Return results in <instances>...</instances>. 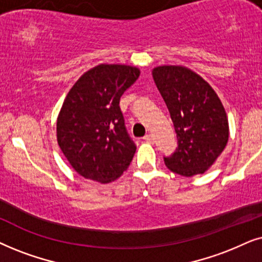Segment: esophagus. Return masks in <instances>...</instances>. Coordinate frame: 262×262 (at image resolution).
Here are the masks:
<instances>
[{"instance_id": "1", "label": "esophagus", "mask_w": 262, "mask_h": 262, "mask_svg": "<svg viewBox=\"0 0 262 262\" xmlns=\"http://www.w3.org/2000/svg\"><path fill=\"white\" fill-rule=\"evenodd\" d=\"M144 140L146 142H153V137H152L151 134H146L145 137H144Z\"/></svg>"}]
</instances>
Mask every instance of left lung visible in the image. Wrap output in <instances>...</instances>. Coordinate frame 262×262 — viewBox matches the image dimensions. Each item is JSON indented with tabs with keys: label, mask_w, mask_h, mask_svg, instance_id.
I'll use <instances>...</instances> for the list:
<instances>
[{
	"label": "left lung",
	"mask_w": 262,
	"mask_h": 262,
	"mask_svg": "<svg viewBox=\"0 0 262 262\" xmlns=\"http://www.w3.org/2000/svg\"><path fill=\"white\" fill-rule=\"evenodd\" d=\"M177 134L179 147L164 158L166 167L191 177L206 172L224 151L229 121L212 86L184 66L164 64L152 69Z\"/></svg>",
	"instance_id": "obj_1"
}]
</instances>
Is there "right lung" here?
<instances>
[{"instance_id": "add662e5", "label": "right lung", "mask_w": 262, "mask_h": 262, "mask_svg": "<svg viewBox=\"0 0 262 262\" xmlns=\"http://www.w3.org/2000/svg\"><path fill=\"white\" fill-rule=\"evenodd\" d=\"M139 76L138 67L102 63L83 73L69 90L56 137L80 176L110 183L128 169L137 146L125 132L120 98Z\"/></svg>"}]
</instances>
